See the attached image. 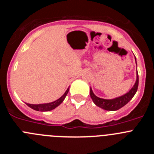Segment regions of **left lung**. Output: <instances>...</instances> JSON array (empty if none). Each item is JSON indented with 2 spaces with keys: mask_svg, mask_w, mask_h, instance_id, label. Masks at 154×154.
Instances as JSON below:
<instances>
[{
  "mask_svg": "<svg viewBox=\"0 0 154 154\" xmlns=\"http://www.w3.org/2000/svg\"><path fill=\"white\" fill-rule=\"evenodd\" d=\"M136 64H137V61H136ZM138 84L139 76L137 70V80L135 82V84L133 85V86L132 87L131 89L129 92H126V94H124L123 96L111 99H102V98H99L98 96H96L93 93V92H92V88H90V96L92 98L93 103L97 106L100 107L103 109L107 110V111H116V110H118L119 109L124 106L125 105L127 104L133 99V97L134 96L136 92H137V89H138Z\"/></svg>",
  "mask_w": 154,
  "mask_h": 154,
  "instance_id": "8db88e82",
  "label": "left lung"
}]
</instances>
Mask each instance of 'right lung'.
Instances as JSON below:
<instances>
[{
	"label": "right lung",
	"mask_w": 154,
	"mask_h": 154,
	"mask_svg": "<svg viewBox=\"0 0 154 154\" xmlns=\"http://www.w3.org/2000/svg\"><path fill=\"white\" fill-rule=\"evenodd\" d=\"M69 91V87L67 89V90L65 91V93L61 96L60 98L54 102H51V103H43V104H30V103H26L27 106L30 107V108L36 110V111H41V112H48V111H51V110L54 109L56 108L57 106H58L62 102L64 101V99H65L66 96H67L68 92Z\"/></svg>",
	"instance_id": "1"
}]
</instances>
